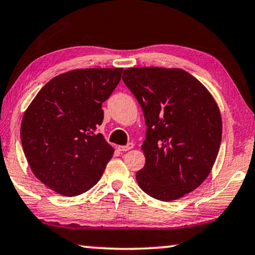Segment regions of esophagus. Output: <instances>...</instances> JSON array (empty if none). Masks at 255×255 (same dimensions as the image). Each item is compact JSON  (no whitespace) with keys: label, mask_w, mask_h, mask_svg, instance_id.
I'll return each instance as SVG.
<instances>
[{"label":"esophagus","mask_w":255,"mask_h":255,"mask_svg":"<svg viewBox=\"0 0 255 255\" xmlns=\"http://www.w3.org/2000/svg\"><path fill=\"white\" fill-rule=\"evenodd\" d=\"M133 147H134L133 142H128L126 146H119V149L121 152H126V151H129V149L133 148Z\"/></svg>","instance_id":"34e87169"}]
</instances>
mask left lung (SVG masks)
<instances>
[{"instance_id": "8db88e82", "label": "left lung", "mask_w": 255, "mask_h": 255, "mask_svg": "<svg viewBox=\"0 0 255 255\" xmlns=\"http://www.w3.org/2000/svg\"><path fill=\"white\" fill-rule=\"evenodd\" d=\"M124 83L135 96L147 126L141 149L140 189L159 201L194 191L209 176L222 139L219 107L194 76L180 69L131 67Z\"/></svg>"}]
</instances>
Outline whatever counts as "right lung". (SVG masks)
I'll use <instances>...</instances> for the list:
<instances>
[{
	"instance_id": "add662e5",
	"label": "right lung",
	"mask_w": 255,
	"mask_h": 255,
	"mask_svg": "<svg viewBox=\"0 0 255 255\" xmlns=\"http://www.w3.org/2000/svg\"><path fill=\"white\" fill-rule=\"evenodd\" d=\"M122 69L73 70L51 79L24 113L21 142L40 182L73 197L90 190L114 154L97 127Z\"/></svg>"
}]
</instances>
